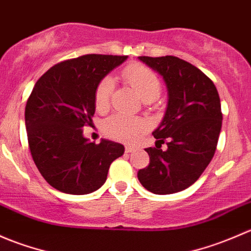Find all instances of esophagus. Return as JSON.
<instances>
[{
  "label": "esophagus",
  "mask_w": 251,
  "mask_h": 251,
  "mask_svg": "<svg viewBox=\"0 0 251 251\" xmlns=\"http://www.w3.org/2000/svg\"><path fill=\"white\" fill-rule=\"evenodd\" d=\"M136 149H134V147L131 146H126V153H131V152H135Z\"/></svg>",
  "instance_id": "1"
}]
</instances>
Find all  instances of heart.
I'll use <instances>...</instances> for the list:
<instances>
[{"instance_id": "1", "label": "heart", "mask_w": 251, "mask_h": 251, "mask_svg": "<svg viewBox=\"0 0 251 251\" xmlns=\"http://www.w3.org/2000/svg\"><path fill=\"white\" fill-rule=\"evenodd\" d=\"M123 78L134 88V90L145 102L154 101L161 95V81L157 75L146 66L139 64L126 66L123 70ZM113 87L115 83L111 77H105L98 83L94 93V102L95 107L99 111L105 110L110 104ZM143 128L144 123L140 120L126 115H115L104 123V130L106 135L126 143L135 140Z\"/></svg>"}]
</instances>
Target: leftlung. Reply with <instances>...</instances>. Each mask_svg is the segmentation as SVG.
Returning a JSON list of instances; mask_svg holds the SVG:
<instances>
[{"label":"left lung","mask_w":251,"mask_h":251,"mask_svg":"<svg viewBox=\"0 0 251 251\" xmlns=\"http://www.w3.org/2000/svg\"><path fill=\"white\" fill-rule=\"evenodd\" d=\"M139 60L163 77L168 104L152 131L156 147L145 150L150 164L139 170L138 179L154 195H172L193 185L213 159L222 126L220 98L213 81L182 59L165 55ZM164 142L167 149L162 150Z\"/></svg>","instance_id":"left-lung-1"}]
</instances>
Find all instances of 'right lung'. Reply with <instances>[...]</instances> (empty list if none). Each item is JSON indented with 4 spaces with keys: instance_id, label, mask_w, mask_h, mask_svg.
<instances>
[{
    "instance_id": "1",
    "label": "right lung",
    "mask_w": 251,
    "mask_h": 251,
    "mask_svg": "<svg viewBox=\"0 0 251 251\" xmlns=\"http://www.w3.org/2000/svg\"><path fill=\"white\" fill-rule=\"evenodd\" d=\"M128 56L89 54L50 68L36 82L25 107L31 156L51 187L69 195H88L106 181L108 168L125 146L83 136L92 125L98 83Z\"/></svg>"
}]
</instances>
